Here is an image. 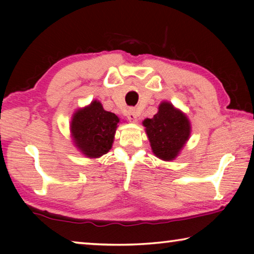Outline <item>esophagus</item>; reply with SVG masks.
I'll list each match as a JSON object with an SVG mask.
<instances>
[{
    "instance_id": "1",
    "label": "esophagus",
    "mask_w": 254,
    "mask_h": 254,
    "mask_svg": "<svg viewBox=\"0 0 254 254\" xmlns=\"http://www.w3.org/2000/svg\"><path fill=\"white\" fill-rule=\"evenodd\" d=\"M127 119H128V120H130L131 122H136V121H137V113H136L135 109H130V110H127Z\"/></svg>"
}]
</instances>
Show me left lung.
<instances>
[{
    "label": "left lung",
    "instance_id": "obj_1",
    "mask_svg": "<svg viewBox=\"0 0 254 254\" xmlns=\"http://www.w3.org/2000/svg\"><path fill=\"white\" fill-rule=\"evenodd\" d=\"M153 153L162 160L177 157L190 134V126L186 115L176 110L170 103L163 102L152 119L143 121Z\"/></svg>",
    "mask_w": 254,
    "mask_h": 254
}]
</instances>
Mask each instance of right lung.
Instances as JSON below:
<instances>
[{
  "instance_id": "add662e5",
  "label": "right lung",
  "mask_w": 254,
  "mask_h": 254,
  "mask_svg": "<svg viewBox=\"0 0 254 254\" xmlns=\"http://www.w3.org/2000/svg\"><path fill=\"white\" fill-rule=\"evenodd\" d=\"M119 118L107 112L100 102L94 101L88 107L77 111L71 121L75 143L85 156L98 158L110 151L113 143Z\"/></svg>"
}]
</instances>
